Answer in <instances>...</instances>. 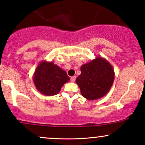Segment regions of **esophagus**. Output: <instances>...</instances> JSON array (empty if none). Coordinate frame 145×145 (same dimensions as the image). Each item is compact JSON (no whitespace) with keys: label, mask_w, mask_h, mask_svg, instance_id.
<instances>
[{"label":"esophagus","mask_w":145,"mask_h":145,"mask_svg":"<svg viewBox=\"0 0 145 145\" xmlns=\"http://www.w3.org/2000/svg\"><path fill=\"white\" fill-rule=\"evenodd\" d=\"M75 80H76V76H72L71 78V81L72 82H74L75 81Z\"/></svg>","instance_id":"1"}]
</instances>
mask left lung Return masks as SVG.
<instances>
[{
    "label": "left lung",
    "instance_id": "left-lung-1",
    "mask_svg": "<svg viewBox=\"0 0 145 145\" xmlns=\"http://www.w3.org/2000/svg\"><path fill=\"white\" fill-rule=\"evenodd\" d=\"M81 74L76 78L83 97L89 101L101 99L110 91L114 80V72L109 62L102 56L84 64L80 67Z\"/></svg>",
    "mask_w": 145,
    "mask_h": 145
}]
</instances>
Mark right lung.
I'll use <instances>...</instances> for the list:
<instances>
[{
  "mask_svg": "<svg viewBox=\"0 0 145 145\" xmlns=\"http://www.w3.org/2000/svg\"><path fill=\"white\" fill-rule=\"evenodd\" d=\"M33 80L36 89L41 94L53 96L59 93L70 78L65 71L54 65L53 62L42 61L36 68Z\"/></svg>",
  "mask_w": 145,
  "mask_h": 145,
  "instance_id": "right-lung-1",
  "label": "right lung"
}]
</instances>
